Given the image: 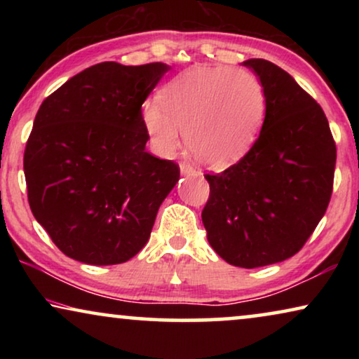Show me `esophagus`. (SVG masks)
Listing matches in <instances>:
<instances>
[{
    "mask_svg": "<svg viewBox=\"0 0 359 359\" xmlns=\"http://www.w3.org/2000/svg\"><path fill=\"white\" fill-rule=\"evenodd\" d=\"M180 170H181V175H196V170L191 166L189 163H186V161H183V163L180 165Z\"/></svg>",
    "mask_w": 359,
    "mask_h": 359,
    "instance_id": "esophagus-1",
    "label": "esophagus"
}]
</instances>
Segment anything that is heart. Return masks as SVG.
<instances>
[{"label":"heart","instance_id":"b5f03b06","mask_svg":"<svg viewBox=\"0 0 359 359\" xmlns=\"http://www.w3.org/2000/svg\"><path fill=\"white\" fill-rule=\"evenodd\" d=\"M264 114L266 91L253 73L214 65L176 75L161 90L160 104L144 106L142 119L158 154H173L180 130H184V144L194 158L224 170L248 154Z\"/></svg>","mask_w":359,"mask_h":359}]
</instances>
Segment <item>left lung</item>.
<instances>
[{"label": "left lung", "mask_w": 359, "mask_h": 359, "mask_svg": "<svg viewBox=\"0 0 359 359\" xmlns=\"http://www.w3.org/2000/svg\"><path fill=\"white\" fill-rule=\"evenodd\" d=\"M266 91L258 139L222 173L204 175L210 193L203 224L214 252L240 268L291 258L332 198L337 147L322 107L274 63L250 58Z\"/></svg>", "instance_id": "8db88e82"}]
</instances>
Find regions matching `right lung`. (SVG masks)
Masks as SVG:
<instances>
[{
  "label": "right lung",
  "instance_id": "right-lung-1",
  "mask_svg": "<svg viewBox=\"0 0 359 359\" xmlns=\"http://www.w3.org/2000/svg\"><path fill=\"white\" fill-rule=\"evenodd\" d=\"M170 70L102 62L39 107L24 175L34 217L62 253L96 266L124 263L149 242L180 166L145 150L142 104Z\"/></svg>",
  "mask_w": 359,
  "mask_h": 359
}]
</instances>
